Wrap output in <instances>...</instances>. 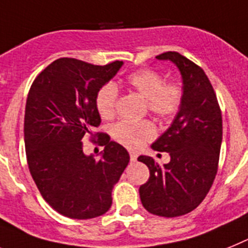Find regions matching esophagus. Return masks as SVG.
Wrapping results in <instances>:
<instances>
[{"instance_id":"1","label":"esophagus","mask_w":248,"mask_h":248,"mask_svg":"<svg viewBox=\"0 0 248 248\" xmlns=\"http://www.w3.org/2000/svg\"><path fill=\"white\" fill-rule=\"evenodd\" d=\"M130 159H131V161H136V160H137V154L134 153V151H131V153H130Z\"/></svg>"}]
</instances>
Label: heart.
Returning <instances> with one entry per match:
<instances>
[{"mask_svg":"<svg viewBox=\"0 0 248 248\" xmlns=\"http://www.w3.org/2000/svg\"><path fill=\"white\" fill-rule=\"evenodd\" d=\"M128 88L146 99L147 108L161 120H169L178 113L183 102V89L178 83H164V77L153 69H141L126 78ZM118 89L107 83L95 95V107L103 118H112L116 113ZM155 126L150 121L122 120L112 127V136L128 149H139L154 139Z\"/></svg>","mask_w":248,"mask_h":248,"instance_id":"heart-1","label":"heart"}]
</instances>
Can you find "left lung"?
<instances>
[{
  "mask_svg": "<svg viewBox=\"0 0 248 248\" xmlns=\"http://www.w3.org/2000/svg\"><path fill=\"white\" fill-rule=\"evenodd\" d=\"M170 60L183 79V102L171 126L151 145L169 153L159 165L150 156H139L150 178L140 186L143 208L160 217H179L201 204L214 182L222 143V113L208 77L201 66L168 51L156 57Z\"/></svg>",
  "mask_w": 248,
  "mask_h": 248,
  "instance_id": "8db88e82",
  "label": "left lung"
}]
</instances>
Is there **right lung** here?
<instances>
[{
	"instance_id": "add662e5",
	"label": "right lung",
	"mask_w": 248,
	"mask_h": 248,
	"mask_svg": "<svg viewBox=\"0 0 248 248\" xmlns=\"http://www.w3.org/2000/svg\"><path fill=\"white\" fill-rule=\"evenodd\" d=\"M124 62L93 65L60 58L35 78L25 108V149L29 169L50 207L73 219H91L112 205V189L130 161L127 150L107 134H93L101 124L95 95ZM91 134L105 150L101 159L82 151Z\"/></svg>"
}]
</instances>
